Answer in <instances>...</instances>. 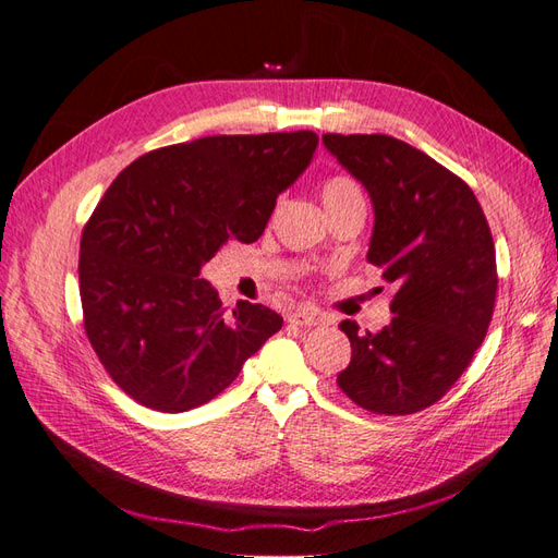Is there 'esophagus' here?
I'll list each match as a JSON object with an SVG mask.
<instances>
[{"label": "esophagus", "mask_w": 558, "mask_h": 558, "mask_svg": "<svg viewBox=\"0 0 558 558\" xmlns=\"http://www.w3.org/2000/svg\"><path fill=\"white\" fill-rule=\"evenodd\" d=\"M326 320V314L318 308H311V306H304V308H296L292 311V314L288 316V323L290 326H296V328H311V326H318V323Z\"/></svg>", "instance_id": "esophagus-1"}]
</instances>
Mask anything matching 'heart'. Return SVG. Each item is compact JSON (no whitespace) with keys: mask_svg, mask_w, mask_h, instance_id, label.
<instances>
[{"mask_svg":"<svg viewBox=\"0 0 558 558\" xmlns=\"http://www.w3.org/2000/svg\"><path fill=\"white\" fill-rule=\"evenodd\" d=\"M320 199L323 206H326V211H332L349 204H364V192H361V185L352 175L335 173L323 180Z\"/></svg>","mask_w":558,"mask_h":558,"instance_id":"obj_1","label":"heart"}]
</instances>
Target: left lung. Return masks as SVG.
<instances>
[{"instance_id":"obj_1","label":"left lung","mask_w":558,"mask_h":558,"mask_svg":"<svg viewBox=\"0 0 558 558\" xmlns=\"http://www.w3.org/2000/svg\"><path fill=\"white\" fill-rule=\"evenodd\" d=\"M323 142L371 194L368 262L395 288L387 328L340 323L352 361L338 385L361 409L409 416L442 399L485 340L499 284L495 242L473 190L421 149L380 133Z\"/></svg>"}]
</instances>
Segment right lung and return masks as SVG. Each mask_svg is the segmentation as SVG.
Instances as JSON below:
<instances>
[{
    "mask_svg": "<svg viewBox=\"0 0 558 558\" xmlns=\"http://www.w3.org/2000/svg\"><path fill=\"white\" fill-rule=\"evenodd\" d=\"M311 131L211 135L142 154L81 238L83 326L109 378L142 407L211 401L282 328L264 304L228 311L199 274L228 240L256 242L314 157Z\"/></svg>",
    "mask_w": 558,
    "mask_h": 558,
    "instance_id": "obj_1",
    "label": "right lung"
}]
</instances>
